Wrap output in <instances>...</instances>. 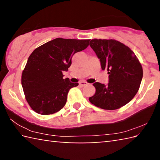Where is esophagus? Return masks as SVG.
I'll list each match as a JSON object with an SVG mask.
<instances>
[{
	"instance_id": "34e87169",
	"label": "esophagus",
	"mask_w": 160,
	"mask_h": 160,
	"mask_svg": "<svg viewBox=\"0 0 160 160\" xmlns=\"http://www.w3.org/2000/svg\"><path fill=\"white\" fill-rule=\"evenodd\" d=\"M79 85L81 86V87H83V86H85V85H88V83L85 82V81H81V82H79Z\"/></svg>"
}]
</instances>
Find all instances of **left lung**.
<instances>
[{
    "label": "left lung",
    "mask_w": 160,
    "mask_h": 160,
    "mask_svg": "<svg viewBox=\"0 0 160 160\" xmlns=\"http://www.w3.org/2000/svg\"><path fill=\"white\" fill-rule=\"evenodd\" d=\"M90 46L99 58L102 70H107V85L95 82V94L89 98L99 108L115 110L131 101L139 90L143 71L133 51L115 39H92Z\"/></svg>",
    "instance_id": "1"
}]
</instances>
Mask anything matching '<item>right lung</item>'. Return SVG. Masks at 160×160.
Returning <instances> with one entry per match:
<instances>
[{
    "instance_id": "right-lung-1",
    "label": "right lung",
    "mask_w": 160,
    "mask_h": 160,
    "mask_svg": "<svg viewBox=\"0 0 160 160\" xmlns=\"http://www.w3.org/2000/svg\"><path fill=\"white\" fill-rule=\"evenodd\" d=\"M90 39L56 38L33 51L22 73L25 99L35 112L49 115L66 104L70 89L78 83L63 79L72 56L88 47Z\"/></svg>"
}]
</instances>
